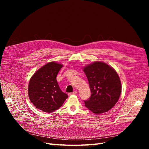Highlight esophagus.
I'll return each instance as SVG.
<instances>
[{
	"instance_id": "34e87169",
	"label": "esophagus",
	"mask_w": 149,
	"mask_h": 149,
	"mask_svg": "<svg viewBox=\"0 0 149 149\" xmlns=\"http://www.w3.org/2000/svg\"><path fill=\"white\" fill-rule=\"evenodd\" d=\"M77 94V91H73V93H69V95H72V94Z\"/></svg>"
}]
</instances>
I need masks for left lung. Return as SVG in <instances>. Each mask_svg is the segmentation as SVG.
I'll return each instance as SVG.
<instances>
[{"mask_svg":"<svg viewBox=\"0 0 149 149\" xmlns=\"http://www.w3.org/2000/svg\"><path fill=\"white\" fill-rule=\"evenodd\" d=\"M88 79L91 95L84 101L85 106L96 114L109 111L118 101L121 82L116 71L101 61H95L83 68Z\"/></svg>","mask_w":149,"mask_h":149,"instance_id":"8db88e82","label":"left lung"}]
</instances>
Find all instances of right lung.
<instances>
[{
  "mask_svg": "<svg viewBox=\"0 0 149 149\" xmlns=\"http://www.w3.org/2000/svg\"><path fill=\"white\" fill-rule=\"evenodd\" d=\"M63 65L52 61L45 65L31 76L28 94L31 103L40 110L52 112L63 105L68 95L63 92L56 76Z\"/></svg>",
  "mask_w": 149,
  "mask_h": 149,
  "instance_id": "obj_1",
  "label": "right lung"
}]
</instances>
